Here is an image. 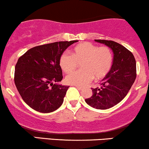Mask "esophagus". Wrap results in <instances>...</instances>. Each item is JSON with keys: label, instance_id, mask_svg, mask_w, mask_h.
Here are the masks:
<instances>
[{"label": "esophagus", "instance_id": "obj_1", "mask_svg": "<svg viewBox=\"0 0 149 149\" xmlns=\"http://www.w3.org/2000/svg\"><path fill=\"white\" fill-rule=\"evenodd\" d=\"M76 87V88L78 90H80V91H81V90H83V87H81V86H75Z\"/></svg>", "mask_w": 149, "mask_h": 149}]
</instances>
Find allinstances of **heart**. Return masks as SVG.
I'll return each instance as SVG.
<instances>
[{"label":"heart","mask_w":149,"mask_h":149,"mask_svg":"<svg viewBox=\"0 0 149 149\" xmlns=\"http://www.w3.org/2000/svg\"><path fill=\"white\" fill-rule=\"evenodd\" d=\"M71 56L66 54L59 58L60 68L69 73L81 64L80 71L68 75L66 82L73 86H86L94 78L100 81L109 74L112 63L113 54L108 47H97L90 42H82L75 46L70 52Z\"/></svg>","instance_id":"heart-1"}]
</instances>
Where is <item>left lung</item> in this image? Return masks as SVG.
<instances>
[{"label": "left lung", "mask_w": 149, "mask_h": 149, "mask_svg": "<svg viewBox=\"0 0 149 149\" xmlns=\"http://www.w3.org/2000/svg\"><path fill=\"white\" fill-rule=\"evenodd\" d=\"M95 41L112 49L113 63L100 86L92 88L93 95L85 101L93 108L107 109L120 102L132 88L136 76V61L132 52L120 44L110 40Z\"/></svg>", "instance_id": "8db88e82"}]
</instances>
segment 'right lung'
<instances>
[{
    "instance_id": "1",
    "label": "right lung",
    "mask_w": 149,
    "mask_h": 149,
    "mask_svg": "<svg viewBox=\"0 0 149 149\" xmlns=\"http://www.w3.org/2000/svg\"><path fill=\"white\" fill-rule=\"evenodd\" d=\"M78 40L57 42L35 47L19 57L15 68V84L27 105L37 112L49 113L61 106L69 86L61 81L59 58Z\"/></svg>"
}]
</instances>
